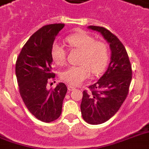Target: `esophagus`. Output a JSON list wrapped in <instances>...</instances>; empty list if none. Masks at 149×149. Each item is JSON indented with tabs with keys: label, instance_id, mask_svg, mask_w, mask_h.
Masks as SVG:
<instances>
[{
	"label": "esophagus",
	"instance_id": "34e87169",
	"mask_svg": "<svg viewBox=\"0 0 149 149\" xmlns=\"http://www.w3.org/2000/svg\"><path fill=\"white\" fill-rule=\"evenodd\" d=\"M67 87H68V90H69V91H74V90L76 89V87L72 86V85H68Z\"/></svg>",
	"mask_w": 149,
	"mask_h": 149
}]
</instances>
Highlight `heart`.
Returning <instances> with one entry per match:
<instances>
[{
	"label": "heart",
	"instance_id": "heart-1",
	"mask_svg": "<svg viewBox=\"0 0 149 149\" xmlns=\"http://www.w3.org/2000/svg\"><path fill=\"white\" fill-rule=\"evenodd\" d=\"M70 46L82 51L80 65L70 66L61 74L62 79L72 85H79L91 76L102 73L109 62V50L107 45L102 41H96L87 33L71 34L66 37ZM51 56L53 62L58 65L65 64L66 52L62 45L57 42L52 44Z\"/></svg>",
	"mask_w": 149,
	"mask_h": 149
}]
</instances>
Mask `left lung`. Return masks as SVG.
Listing matches in <instances>:
<instances>
[{"instance_id": "obj_1", "label": "left lung", "mask_w": 149, "mask_h": 149, "mask_svg": "<svg viewBox=\"0 0 149 149\" xmlns=\"http://www.w3.org/2000/svg\"><path fill=\"white\" fill-rule=\"evenodd\" d=\"M88 29L102 34L109 44L110 63L102 77L84 91L80 104L83 119L90 124L106 122L115 115L128 95L132 70L129 57L120 40L104 27L89 26Z\"/></svg>"}]
</instances>
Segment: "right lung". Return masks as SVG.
<instances>
[{"mask_svg": "<svg viewBox=\"0 0 149 149\" xmlns=\"http://www.w3.org/2000/svg\"><path fill=\"white\" fill-rule=\"evenodd\" d=\"M64 26L47 25L34 33L22 48L15 64L22 98L29 112L42 122H52L59 117L67 92L63 83L53 90L47 89L48 79L54 78L51 48Z\"/></svg>", "mask_w": 149, "mask_h": 149, "instance_id": "right-lung-1", "label": "right lung"}]
</instances>
